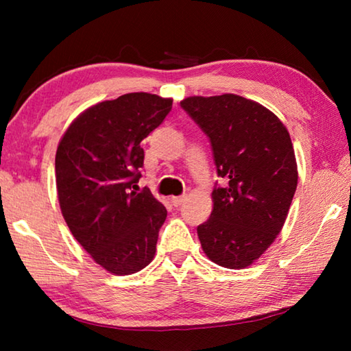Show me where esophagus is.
<instances>
[{"instance_id":"34e87169","label":"esophagus","mask_w":351,"mask_h":351,"mask_svg":"<svg viewBox=\"0 0 351 351\" xmlns=\"http://www.w3.org/2000/svg\"><path fill=\"white\" fill-rule=\"evenodd\" d=\"M184 201H186V195H180V197H171V204H173L175 207L181 206Z\"/></svg>"}]
</instances>
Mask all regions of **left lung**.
<instances>
[{
  "instance_id": "left-lung-1",
  "label": "left lung",
  "mask_w": 351,
  "mask_h": 351,
  "mask_svg": "<svg viewBox=\"0 0 351 351\" xmlns=\"http://www.w3.org/2000/svg\"><path fill=\"white\" fill-rule=\"evenodd\" d=\"M181 108L210 141L217 175L210 218L198 237L213 263L243 269L268 249L297 187L293 142L274 112L235 94L187 97Z\"/></svg>"
}]
</instances>
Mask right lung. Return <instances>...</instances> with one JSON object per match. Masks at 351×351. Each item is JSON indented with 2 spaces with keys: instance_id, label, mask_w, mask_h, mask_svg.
I'll list each match as a JSON object with an SVG mask.
<instances>
[{
  "instance_id": "right-lung-1",
  "label": "right lung",
  "mask_w": 351,
  "mask_h": 351,
  "mask_svg": "<svg viewBox=\"0 0 351 351\" xmlns=\"http://www.w3.org/2000/svg\"><path fill=\"white\" fill-rule=\"evenodd\" d=\"M171 99L130 93L91 106L71 123L56 154L58 203L74 239L96 263L134 274L156 252L167 210L138 182L141 142L161 125Z\"/></svg>"
}]
</instances>
